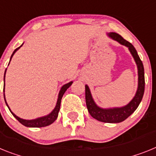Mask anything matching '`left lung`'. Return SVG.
<instances>
[{"label":"left lung","mask_w":156,"mask_h":156,"mask_svg":"<svg viewBox=\"0 0 156 156\" xmlns=\"http://www.w3.org/2000/svg\"><path fill=\"white\" fill-rule=\"evenodd\" d=\"M108 36L114 41H116L119 44L127 47L129 51L130 52L131 55L134 59V61L137 67L138 73V86L136 92L133 98L130 101V102L126 105L120 108H103L99 107L93 100L92 97L91 92L89 86L86 85V102L87 109L89 111L90 115L93 119H97L98 121L102 122L108 123H119L124 121L129 116H130L138 108L141 100L143 98L144 92V70L142 61L140 60L136 50L133 47L131 43L127 41L123 38L121 35L119 34L108 33Z\"/></svg>","instance_id":"8db88e82"}]
</instances>
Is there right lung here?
I'll list each match as a JSON object with an SVG mask.
<instances>
[{"label": "right lung", "instance_id": "add662e5", "mask_svg": "<svg viewBox=\"0 0 156 156\" xmlns=\"http://www.w3.org/2000/svg\"><path fill=\"white\" fill-rule=\"evenodd\" d=\"M23 43L22 44V45H23ZM22 45H20L19 48H16L14 52H13L12 55V56H11V58H10V61H11V59H12V58L13 55H14V54L16 53V51H17L19 48H20V47H22ZM10 61H9V63H10ZM6 70H7V69L5 70V76H4V82H5V86H4V93H5V74H6ZM72 83H73V82H68V83L65 84V85H63V86H62L61 89H60V90H59V92L57 102H56V104H55V107L54 108L53 110L50 112L48 115L42 116V117L37 118V119H30V120H27V119H21V118H20V117H18L17 115H15V114L13 113L12 111H11L10 108H9V105H8V104H7V101H6V100H5V93H4V97H5V103H6L7 107L9 108V111L11 112V113L12 114V115L14 116V117L16 118V119H17V120H18V121L20 122L21 124H23V125L25 126H27V127H44V126H47L51 125L52 123H53L55 121V119H57L58 114H59V108H60V103H61L62 97H63V94H64L65 92L67 91V89H68V88L70 87L71 85H72Z\"/></svg>", "mask_w": 156, "mask_h": 156}]
</instances>
